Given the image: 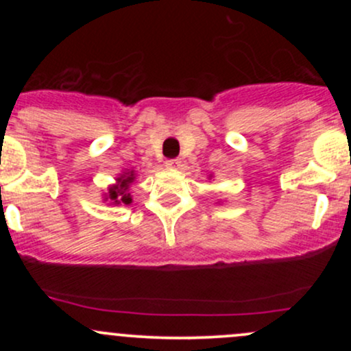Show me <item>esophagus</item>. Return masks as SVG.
Segmentation results:
<instances>
[{"label":"esophagus","mask_w":351,"mask_h":351,"mask_svg":"<svg viewBox=\"0 0 351 351\" xmlns=\"http://www.w3.org/2000/svg\"><path fill=\"white\" fill-rule=\"evenodd\" d=\"M180 165H181L180 160H168L167 162L168 168H180Z\"/></svg>","instance_id":"obj_1"}]
</instances>
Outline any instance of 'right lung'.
<instances>
[{
	"label": "right lung",
	"instance_id": "1",
	"mask_svg": "<svg viewBox=\"0 0 351 351\" xmlns=\"http://www.w3.org/2000/svg\"><path fill=\"white\" fill-rule=\"evenodd\" d=\"M135 181V171L127 170L122 171L115 178V183L110 184L107 188V191L104 193V201H107V204L110 206H119V204H130L132 203V195H130V184Z\"/></svg>",
	"mask_w": 351,
	"mask_h": 351
}]
</instances>
